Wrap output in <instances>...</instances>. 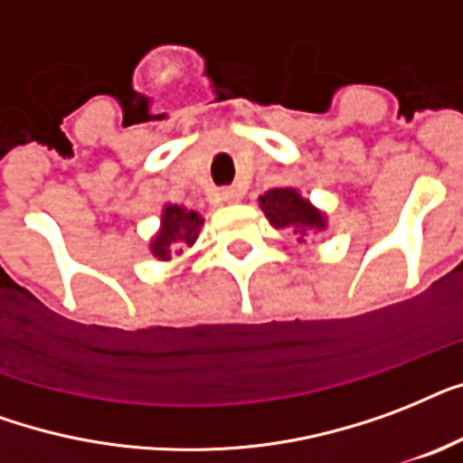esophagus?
Returning a JSON list of instances; mask_svg holds the SVG:
<instances>
[{"mask_svg":"<svg viewBox=\"0 0 463 463\" xmlns=\"http://www.w3.org/2000/svg\"><path fill=\"white\" fill-rule=\"evenodd\" d=\"M222 200H224V203H239V200H241V193L236 191V188H227V191H222Z\"/></svg>","mask_w":463,"mask_h":463,"instance_id":"1","label":"esophagus"}]
</instances>
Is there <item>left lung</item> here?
Listing matches in <instances>:
<instances>
[{"label": "left lung", "mask_w": 463, "mask_h": 463, "mask_svg": "<svg viewBox=\"0 0 463 463\" xmlns=\"http://www.w3.org/2000/svg\"><path fill=\"white\" fill-rule=\"evenodd\" d=\"M258 205L272 229L289 232L292 236H297V241H307L311 236L328 229V214L318 210L309 198H304L292 185L270 188L258 198Z\"/></svg>", "instance_id": "obj_1"}]
</instances>
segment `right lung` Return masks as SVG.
Masks as SVG:
<instances>
[{
	"label": "right lung",
	"instance_id": "1",
	"mask_svg": "<svg viewBox=\"0 0 463 463\" xmlns=\"http://www.w3.org/2000/svg\"><path fill=\"white\" fill-rule=\"evenodd\" d=\"M203 224H205V220L195 210L175 205V203H164L159 229L149 239V253L156 260H168L171 256H181L183 250L195 246Z\"/></svg>",
	"mask_w": 463,
	"mask_h": 463
}]
</instances>
